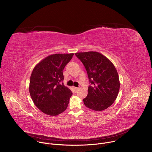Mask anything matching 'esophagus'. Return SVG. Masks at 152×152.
<instances>
[{
	"label": "esophagus",
	"mask_w": 152,
	"mask_h": 152,
	"mask_svg": "<svg viewBox=\"0 0 152 152\" xmlns=\"http://www.w3.org/2000/svg\"><path fill=\"white\" fill-rule=\"evenodd\" d=\"M73 90L75 92H77V91L79 90V88H77V87H73Z\"/></svg>",
	"instance_id": "34e87169"
}]
</instances>
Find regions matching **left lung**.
I'll return each instance as SVG.
<instances>
[{
  "label": "left lung",
  "instance_id": "left-lung-1",
  "mask_svg": "<svg viewBox=\"0 0 152 152\" xmlns=\"http://www.w3.org/2000/svg\"><path fill=\"white\" fill-rule=\"evenodd\" d=\"M87 72L90 83L88 95L83 99L91 110L100 111L111 106L116 100L120 89L117 71L113 62L97 52L75 53Z\"/></svg>",
  "mask_w": 152,
  "mask_h": 152
}]
</instances>
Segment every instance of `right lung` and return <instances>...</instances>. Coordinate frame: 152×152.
<instances>
[{
    "label": "right lung",
    "mask_w": 152,
    "mask_h": 152,
    "mask_svg": "<svg viewBox=\"0 0 152 152\" xmlns=\"http://www.w3.org/2000/svg\"><path fill=\"white\" fill-rule=\"evenodd\" d=\"M74 53L50 55L39 62L32 72L29 90L34 104L47 115L56 116L67 109L73 93L61 83L62 71Z\"/></svg>",
    "instance_id": "1"
}]
</instances>
